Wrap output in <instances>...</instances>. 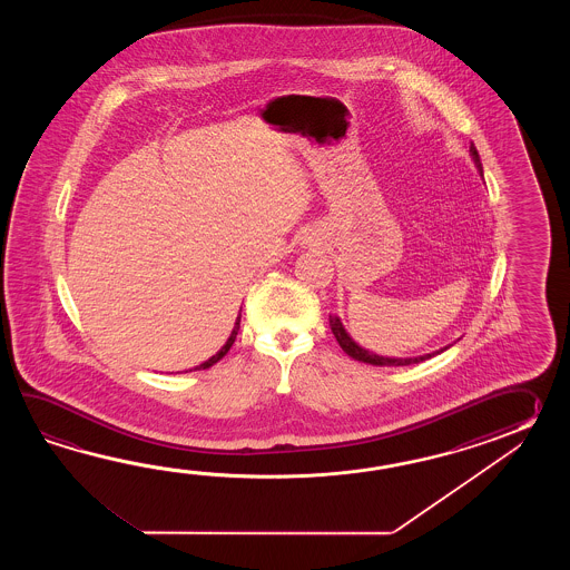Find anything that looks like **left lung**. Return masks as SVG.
<instances>
[{
    "label": "left lung",
    "instance_id": "left-lung-1",
    "mask_svg": "<svg viewBox=\"0 0 570 570\" xmlns=\"http://www.w3.org/2000/svg\"><path fill=\"white\" fill-rule=\"evenodd\" d=\"M471 157L474 160V167L483 175V165H481V157L476 153L474 145L471 146ZM330 327H332V334L338 340L342 351L346 352L348 356H352L354 361H361V363L375 364V366H407V364H417L425 361V358H432L434 354L446 351V348H440L436 352H430L424 356H413V358H391V356H379L375 352L366 351L363 346H358L354 340L351 338V334L344 330L342 322H340L338 315H330Z\"/></svg>",
    "mask_w": 570,
    "mask_h": 570
}]
</instances>
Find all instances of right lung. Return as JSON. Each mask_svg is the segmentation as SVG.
Returning a JSON list of instances; mask_svg holds the SVG:
<instances>
[{
    "label": "right lung",
    "instance_id": "obj_1",
    "mask_svg": "<svg viewBox=\"0 0 570 570\" xmlns=\"http://www.w3.org/2000/svg\"><path fill=\"white\" fill-rule=\"evenodd\" d=\"M243 312V309H240ZM238 312V317H236V322H234V327H232L230 336H228V340H226V344L219 348L212 358H207L206 363L197 364V366H194V368H189V371H204V368H209V366H214V364L218 363V361H222L224 356H226V352L230 351L232 344H234V340H236V334H238V330H240V317H243V314Z\"/></svg>",
    "mask_w": 570,
    "mask_h": 570
}]
</instances>
